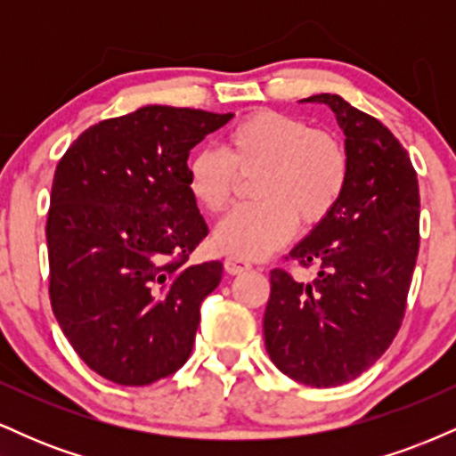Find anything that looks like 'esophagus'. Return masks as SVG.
<instances>
[{
	"label": "esophagus",
	"instance_id": "obj_1",
	"mask_svg": "<svg viewBox=\"0 0 456 456\" xmlns=\"http://www.w3.org/2000/svg\"><path fill=\"white\" fill-rule=\"evenodd\" d=\"M224 270H227L229 274H242V272L250 270V264L238 257H227L224 259Z\"/></svg>",
	"mask_w": 456,
	"mask_h": 456
}]
</instances>
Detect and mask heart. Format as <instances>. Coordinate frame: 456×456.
<instances>
[{
    "instance_id": "1",
    "label": "heart",
    "mask_w": 456,
    "mask_h": 456,
    "mask_svg": "<svg viewBox=\"0 0 456 456\" xmlns=\"http://www.w3.org/2000/svg\"><path fill=\"white\" fill-rule=\"evenodd\" d=\"M255 180L257 203L235 208L218 223L214 246L238 259H264L305 227L322 223L341 201L349 156L334 134L287 113L259 111L235 124L227 150L203 145L188 156L186 188L201 210L218 214L240 177Z\"/></svg>"
}]
</instances>
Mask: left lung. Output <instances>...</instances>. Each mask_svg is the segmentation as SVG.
I'll list each match as a JSON object with an SVG mask.
<instances>
[{
	"mask_svg": "<svg viewBox=\"0 0 456 456\" xmlns=\"http://www.w3.org/2000/svg\"><path fill=\"white\" fill-rule=\"evenodd\" d=\"M328 104L345 133L349 180L330 216L291 248L311 282L270 272L264 337L272 362L313 388L362 375L399 332L418 257L420 195L407 150L379 119L337 94Z\"/></svg>",
	"mask_w": 456,
	"mask_h": 456,
	"instance_id": "left-lung-1",
	"label": "left lung"
}]
</instances>
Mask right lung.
<instances>
[{
  "label": "right lung",
  "mask_w": 456,
  "mask_h": 456,
  "mask_svg": "<svg viewBox=\"0 0 456 456\" xmlns=\"http://www.w3.org/2000/svg\"><path fill=\"white\" fill-rule=\"evenodd\" d=\"M233 113L148 104L102 119L57 162L46 218L51 306L81 360L119 386L175 373L221 261L191 265L208 235L188 154Z\"/></svg>",
  "instance_id": "add662e5"
}]
</instances>
